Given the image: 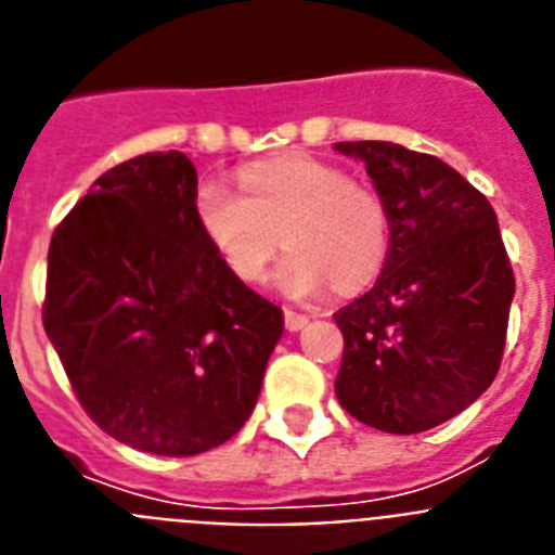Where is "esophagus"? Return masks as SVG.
Listing matches in <instances>:
<instances>
[{
    "mask_svg": "<svg viewBox=\"0 0 555 555\" xmlns=\"http://www.w3.org/2000/svg\"><path fill=\"white\" fill-rule=\"evenodd\" d=\"M308 317L306 313H297V311H286V331H292V333H297V331H302V327L308 325Z\"/></svg>",
    "mask_w": 555,
    "mask_h": 555,
    "instance_id": "34e87169",
    "label": "esophagus"
}]
</instances>
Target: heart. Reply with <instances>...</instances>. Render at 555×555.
I'll return each mask as SVG.
<instances>
[{
	"mask_svg": "<svg viewBox=\"0 0 555 555\" xmlns=\"http://www.w3.org/2000/svg\"><path fill=\"white\" fill-rule=\"evenodd\" d=\"M238 183L242 191L203 180L194 194L199 233L238 281H261L281 242L288 253L274 283L294 300L320 294L327 281L356 292L380 272L389 214L375 189L308 155L244 166Z\"/></svg>",
	"mask_w": 555,
	"mask_h": 555,
	"instance_id": "b5f03b06",
	"label": "heart"
}]
</instances>
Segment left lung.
I'll return each mask as SVG.
<instances>
[{"mask_svg":"<svg viewBox=\"0 0 555 555\" xmlns=\"http://www.w3.org/2000/svg\"><path fill=\"white\" fill-rule=\"evenodd\" d=\"M389 214L375 286L333 313L345 333L336 397L358 423L423 434L492 386L514 272L489 199L453 166L391 141H338Z\"/></svg>","mask_w":555,"mask_h":555,"instance_id":"obj_1","label":"left lung"}]
</instances>
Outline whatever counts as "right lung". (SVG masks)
Masks as SVG:
<instances>
[{
    "mask_svg": "<svg viewBox=\"0 0 555 555\" xmlns=\"http://www.w3.org/2000/svg\"><path fill=\"white\" fill-rule=\"evenodd\" d=\"M183 152L113 166L49 244L43 327L77 400L116 442L197 455L242 430L283 311L244 286L194 219Z\"/></svg>",
    "mask_w": 555,
    "mask_h": 555,
    "instance_id": "add662e5",
    "label": "right lung"
}]
</instances>
